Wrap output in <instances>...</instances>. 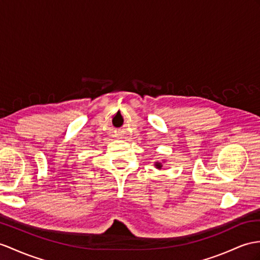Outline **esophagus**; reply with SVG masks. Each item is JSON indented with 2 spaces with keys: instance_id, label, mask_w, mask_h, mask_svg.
<instances>
[{
  "instance_id": "1",
  "label": "esophagus",
  "mask_w": 260,
  "mask_h": 260,
  "mask_svg": "<svg viewBox=\"0 0 260 260\" xmlns=\"http://www.w3.org/2000/svg\"><path fill=\"white\" fill-rule=\"evenodd\" d=\"M113 137H115L117 140H120V139H122V137H121V135H120V134H116Z\"/></svg>"
}]
</instances>
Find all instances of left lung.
Masks as SVG:
<instances>
[{
  "label": "left lung",
  "mask_w": 260,
  "mask_h": 260,
  "mask_svg": "<svg viewBox=\"0 0 260 260\" xmlns=\"http://www.w3.org/2000/svg\"><path fill=\"white\" fill-rule=\"evenodd\" d=\"M163 163H166V161H162V162H155L154 163V167L157 169V170H161L162 167H163Z\"/></svg>",
  "instance_id": "8db88e82"
}]
</instances>
